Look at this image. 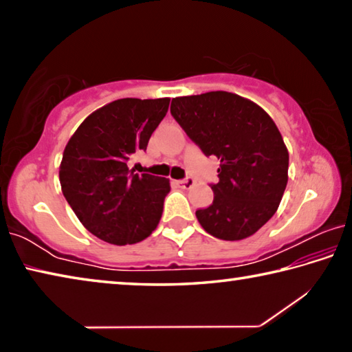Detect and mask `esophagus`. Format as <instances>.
Segmentation results:
<instances>
[{
  "label": "esophagus",
  "mask_w": 352,
  "mask_h": 352,
  "mask_svg": "<svg viewBox=\"0 0 352 352\" xmlns=\"http://www.w3.org/2000/svg\"><path fill=\"white\" fill-rule=\"evenodd\" d=\"M178 184H180V188H183V189H190L195 184V180L190 177H186V178H183V180L178 182Z\"/></svg>",
  "instance_id": "obj_1"
}]
</instances>
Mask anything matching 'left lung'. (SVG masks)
Instances as JSON below:
<instances>
[{"label": "left lung", "mask_w": 352, "mask_h": 352, "mask_svg": "<svg viewBox=\"0 0 352 352\" xmlns=\"http://www.w3.org/2000/svg\"><path fill=\"white\" fill-rule=\"evenodd\" d=\"M170 115L206 157L220 160L212 204L195 211L200 225L223 241L254 234L287 186L289 152L276 124L259 105L228 91L172 99Z\"/></svg>", "instance_id": "1"}]
</instances>
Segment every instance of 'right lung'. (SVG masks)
Returning <instances> with one entry per match:
<instances>
[{"mask_svg": "<svg viewBox=\"0 0 352 352\" xmlns=\"http://www.w3.org/2000/svg\"><path fill=\"white\" fill-rule=\"evenodd\" d=\"M169 99H118L91 113L71 136L60 163L62 192L82 225L99 239L127 245L157 228L168 178L133 174L127 162L146 151Z\"/></svg>", "mask_w": 352, "mask_h": 352, "instance_id": "add662e5", "label": "right lung"}]
</instances>
